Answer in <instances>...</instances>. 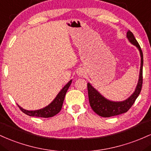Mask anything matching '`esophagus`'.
I'll return each mask as SVG.
<instances>
[{"mask_svg": "<svg viewBox=\"0 0 151 151\" xmlns=\"http://www.w3.org/2000/svg\"><path fill=\"white\" fill-rule=\"evenodd\" d=\"M77 74H78V76L82 77V76H84V75H85V71L83 69H79V70H78V71H77Z\"/></svg>", "mask_w": 151, "mask_h": 151, "instance_id": "obj_1", "label": "esophagus"}]
</instances>
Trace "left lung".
<instances>
[{
  "mask_svg": "<svg viewBox=\"0 0 151 151\" xmlns=\"http://www.w3.org/2000/svg\"><path fill=\"white\" fill-rule=\"evenodd\" d=\"M127 38L129 42L135 45L138 49L140 55V68L138 78V83L135 88L134 92L130 97L123 101H110L102 96L95 88L92 86L90 83H88V93L89 103L91 107L95 113L100 116L104 118H109L111 116H118L122 113H126L131 108L133 103L139 96L143 84V55L139 44L135 38L133 33L128 30L127 32Z\"/></svg>",
  "mask_w": 151,
  "mask_h": 151,
  "instance_id": "1",
  "label": "left lung"
}]
</instances>
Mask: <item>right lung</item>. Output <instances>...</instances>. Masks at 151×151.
<instances>
[{
	"label": "right lung",
	"instance_id": "1",
	"mask_svg": "<svg viewBox=\"0 0 151 151\" xmlns=\"http://www.w3.org/2000/svg\"><path fill=\"white\" fill-rule=\"evenodd\" d=\"M71 83H72V80L69 81L63 88L61 91L58 93L56 97L54 98L53 101L48 106H45V108L39 110H35V111H28V110H25L24 108H21L19 105H18V106L21 110L22 112H23L29 116L41 117V118H50V117H53L58 114L61 110L65 94H66L68 89L70 87Z\"/></svg>",
	"mask_w": 151,
	"mask_h": 151
}]
</instances>
